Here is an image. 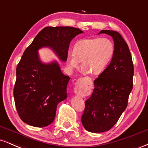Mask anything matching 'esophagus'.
Returning a JSON list of instances; mask_svg holds the SVG:
<instances>
[{
	"label": "esophagus",
	"instance_id": "esophagus-1",
	"mask_svg": "<svg viewBox=\"0 0 148 148\" xmlns=\"http://www.w3.org/2000/svg\"><path fill=\"white\" fill-rule=\"evenodd\" d=\"M85 90V88L83 87V86H76L75 88H74V92L76 95H81L83 93V92Z\"/></svg>",
	"mask_w": 148,
	"mask_h": 148
}]
</instances>
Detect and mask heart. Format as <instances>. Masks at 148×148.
<instances>
[{
  "instance_id": "heart-1",
  "label": "heart",
  "mask_w": 148,
  "mask_h": 148,
  "mask_svg": "<svg viewBox=\"0 0 148 148\" xmlns=\"http://www.w3.org/2000/svg\"><path fill=\"white\" fill-rule=\"evenodd\" d=\"M113 53L114 45L109 39H86L74 45L73 53L67 55V64L69 68H77L81 61L83 72L97 75L106 69Z\"/></svg>"
}]
</instances>
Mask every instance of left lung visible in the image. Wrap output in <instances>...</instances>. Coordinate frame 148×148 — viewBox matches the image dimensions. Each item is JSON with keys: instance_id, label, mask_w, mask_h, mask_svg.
I'll return each mask as SVG.
<instances>
[{"instance_id": "8db88e82", "label": "left lung", "mask_w": 148, "mask_h": 148, "mask_svg": "<svg viewBox=\"0 0 148 148\" xmlns=\"http://www.w3.org/2000/svg\"><path fill=\"white\" fill-rule=\"evenodd\" d=\"M113 37L114 53L108 67L94 81L92 95L86 100L81 117L84 128L92 133L110 130L127 106L133 88L134 65L128 45L116 31L102 30Z\"/></svg>"}]
</instances>
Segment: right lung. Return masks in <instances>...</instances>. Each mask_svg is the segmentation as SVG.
<instances>
[{
    "mask_svg": "<svg viewBox=\"0 0 148 148\" xmlns=\"http://www.w3.org/2000/svg\"><path fill=\"white\" fill-rule=\"evenodd\" d=\"M82 33L74 27H46L23 52L16 67L14 98L18 114L25 123L48 126L55 119L58 103L67 97L70 78L62 74L56 61L42 62L38 50L49 47L64 62L70 42Z\"/></svg>",
    "mask_w": 148,
    "mask_h": 148,
    "instance_id": "obj_1",
    "label": "right lung"
}]
</instances>
